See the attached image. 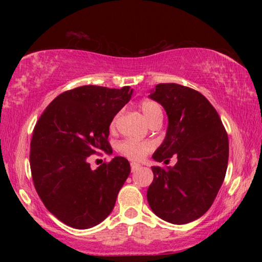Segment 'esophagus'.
<instances>
[{
    "label": "esophagus",
    "mask_w": 262,
    "mask_h": 262,
    "mask_svg": "<svg viewBox=\"0 0 262 262\" xmlns=\"http://www.w3.org/2000/svg\"><path fill=\"white\" fill-rule=\"evenodd\" d=\"M130 167H132V172H135V171L139 170V168L141 167V165H140V164H137V163H132L130 164Z\"/></svg>",
    "instance_id": "34e87169"
}]
</instances>
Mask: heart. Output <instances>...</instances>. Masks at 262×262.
Instances as JSON below:
<instances>
[{
  "mask_svg": "<svg viewBox=\"0 0 262 262\" xmlns=\"http://www.w3.org/2000/svg\"><path fill=\"white\" fill-rule=\"evenodd\" d=\"M139 107L141 112L143 113L144 118L147 119L149 125H152L154 122L163 120V108L157 101L144 99L140 101ZM119 119V114L115 115L111 127H115ZM152 150V145L149 142L144 141H135V140H125L119 144V151L121 155L127 157L130 161H142L147 155Z\"/></svg>",
  "mask_w": 262,
  "mask_h": 262,
  "instance_id": "obj_1",
  "label": "heart"
}]
</instances>
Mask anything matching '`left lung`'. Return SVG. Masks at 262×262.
<instances>
[{
    "label": "left lung",
    "mask_w": 262,
    "mask_h": 262,
    "mask_svg": "<svg viewBox=\"0 0 262 262\" xmlns=\"http://www.w3.org/2000/svg\"><path fill=\"white\" fill-rule=\"evenodd\" d=\"M150 98L166 111L168 126L152 158L174 166H152L147 199L151 210L172 224H186L211 207L227 173L229 139L217 111L196 90L157 84Z\"/></svg>",
    "instance_id": "8db88e82"
}]
</instances>
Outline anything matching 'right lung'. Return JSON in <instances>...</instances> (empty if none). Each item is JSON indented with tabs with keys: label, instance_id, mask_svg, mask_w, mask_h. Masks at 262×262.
I'll return each mask as SVG.
<instances>
[{
	"label": "right lung",
	"instance_id": "obj_1",
	"mask_svg": "<svg viewBox=\"0 0 262 262\" xmlns=\"http://www.w3.org/2000/svg\"><path fill=\"white\" fill-rule=\"evenodd\" d=\"M132 94L129 86L75 88L57 96L35 123L30 150L34 187L47 210L68 227L92 228L113 210L129 162L117 156L91 170L88 157L112 152L110 125Z\"/></svg>",
	"mask_w": 262,
	"mask_h": 262
}]
</instances>
